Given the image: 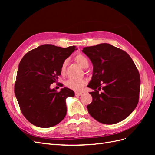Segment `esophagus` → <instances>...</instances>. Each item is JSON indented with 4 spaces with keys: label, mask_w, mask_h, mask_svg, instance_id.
<instances>
[{
    "label": "esophagus",
    "mask_w": 155,
    "mask_h": 155,
    "mask_svg": "<svg viewBox=\"0 0 155 155\" xmlns=\"http://www.w3.org/2000/svg\"><path fill=\"white\" fill-rule=\"evenodd\" d=\"M82 95V93L81 92H75V96H81Z\"/></svg>",
    "instance_id": "obj_1"
}]
</instances>
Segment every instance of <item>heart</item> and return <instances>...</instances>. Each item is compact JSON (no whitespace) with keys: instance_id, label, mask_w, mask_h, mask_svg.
Segmentation results:
<instances>
[{"instance_id":"obj_1","label":"heart","mask_w":155,"mask_h":155,"mask_svg":"<svg viewBox=\"0 0 155 155\" xmlns=\"http://www.w3.org/2000/svg\"><path fill=\"white\" fill-rule=\"evenodd\" d=\"M75 61L78 63L80 66L83 68H87L89 65L88 59L86 56L83 54H78L75 56L74 58ZM68 61L66 59L63 61V62L61 64L60 67V72L62 75H64L66 73V69L67 66ZM87 84V80L85 79H70L66 81L65 85L66 86L71 90L74 91H81L83 87Z\"/></svg>"}]
</instances>
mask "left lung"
I'll list each match as a JSON object with an SVG mask.
<instances>
[{
	"mask_svg": "<svg viewBox=\"0 0 155 155\" xmlns=\"http://www.w3.org/2000/svg\"><path fill=\"white\" fill-rule=\"evenodd\" d=\"M93 64V74L88 87L92 101L87 105L88 113L97 121L114 124L132 113L139 100L140 77L129 54L108 43L85 47ZM104 84V92L99 93Z\"/></svg>",
	"mask_w": 155,
	"mask_h": 155,
	"instance_id": "8db88e82",
	"label": "left lung"
}]
</instances>
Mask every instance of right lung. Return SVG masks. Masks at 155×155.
Here are the masks:
<instances>
[{"label":"right lung","mask_w":155,"mask_h":155,"mask_svg":"<svg viewBox=\"0 0 155 155\" xmlns=\"http://www.w3.org/2000/svg\"><path fill=\"white\" fill-rule=\"evenodd\" d=\"M76 46L61 48L43 45L25 55L18 64L15 94L22 114L37 127L48 128L58 124L67 114L66 99L74 97L68 88L58 92L50 85L58 82L61 64Z\"/></svg>","instance_id":"right-lung-1"}]
</instances>
